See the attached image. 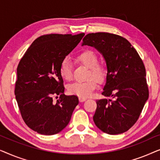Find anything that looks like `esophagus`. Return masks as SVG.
<instances>
[{"label": "esophagus", "instance_id": "1", "mask_svg": "<svg viewBox=\"0 0 160 160\" xmlns=\"http://www.w3.org/2000/svg\"><path fill=\"white\" fill-rule=\"evenodd\" d=\"M78 100H79L80 102H84L85 100H87V98H78Z\"/></svg>", "mask_w": 160, "mask_h": 160}]
</instances>
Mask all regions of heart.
<instances>
[{"label":"heart","instance_id":"obj_1","mask_svg":"<svg viewBox=\"0 0 160 160\" xmlns=\"http://www.w3.org/2000/svg\"><path fill=\"white\" fill-rule=\"evenodd\" d=\"M78 61L90 69L89 78H95L98 82H103L106 78L107 72L106 68L98 64V58L93 52L87 50L78 54ZM60 73L64 80L71 81L73 78L72 64L68 58H64L60 64ZM94 78L85 82H75L68 86V91L71 95L79 98H89L92 95L93 92L97 88L98 84Z\"/></svg>","mask_w":160,"mask_h":160}]
</instances>
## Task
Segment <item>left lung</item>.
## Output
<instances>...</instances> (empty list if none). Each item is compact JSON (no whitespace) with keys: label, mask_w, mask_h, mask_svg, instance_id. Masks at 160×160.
<instances>
[{"label":"left lung","mask_w":160,"mask_h":160,"mask_svg":"<svg viewBox=\"0 0 160 160\" xmlns=\"http://www.w3.org/2000/svg\"><path fill=\"white\" fill-rule=\"evenodd\" d=\"M95 48L106 63L102 95L93 116L95 125L109 135L128 131L138 119L148 98L146 69L135 48L123 37L108 32L89 33L82 46Z\"/></svg>","instance_id":"left-lung-1"}]
</instances>
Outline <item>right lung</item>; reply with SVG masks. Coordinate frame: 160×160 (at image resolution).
<instances>
[{"instance_id":"add662e5","label":"right lung","mask_w":160,"mask_h":160,"mask_svg":"<svg viewBox=\"0 0 160 160\" xmlns=\"http://www.w3.org/2000/svg\"><path fill=\"white\" fill-rule=\"evenodd\" d=\"M84 36H40L21 59L17 69L14 94L24 122L35 132L52 135L68 124L78 99L76 95H65L60 67ZM58 95L60 98L54 102L53 97Z\"/></svg>"}]
</instances>
